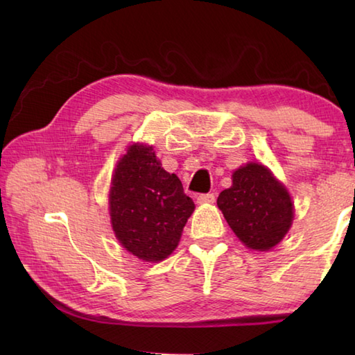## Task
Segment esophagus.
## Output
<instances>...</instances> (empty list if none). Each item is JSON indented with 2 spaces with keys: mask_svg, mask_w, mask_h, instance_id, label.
I'll list each match as a JSON object with an SVG mask.
<instances>
[{
  "mask_svg": "<svg viewBox=\"0 0 355 355\" xmlns=\"http://www.w3.org/2000/svg\"><path fill=\"white\" fill-rule=\"evenodd\" d=\"M197 201L200 205H207V202H214L215 201V193H201L198 195Z\"/></svg>",
  "mask_w": 355,
  "mask_h": 355,
  "instance_id": "obj_1",
  "label": "esophagus"
}]
</instances>
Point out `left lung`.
I'll return each instance as SVG.
<instances>
[{
	"label": "left lung",
	"instance_id": "left-lung-1",
	"mask_svg": "<svg viewBox=\"0 0 355 355\" xmlns=\"http://www.w3.org/2000/svg\"><path fill=\"white\" fill-rule=\"evenodd\" d=\"M230 229L253 250L281 243L293 221L288 192L266 166L248 163L233 172V184L216 200Z\"/></svg>",
	"mask_w": 355,
	"mask_h": 355
}]
</instances>
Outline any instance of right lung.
Instances as JSON below:
<instances>
[{"instance_id": "1", "label": "right lung", "mask_w": 355, "mask_h": 355, "mask_svg": "<svg viewBox=\"0 0 355 355\" xmlns=\"http://www.w3.org/2000/svg\"><path fill=\"white\" fill-rule=\"evenodd\" d=\"M193 209L182 182L162 168L153 148H128L110 192L112 230L128 252L148 262L168 258Z\"/></svg>"}]
</instances>
